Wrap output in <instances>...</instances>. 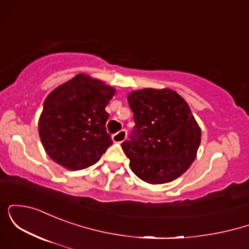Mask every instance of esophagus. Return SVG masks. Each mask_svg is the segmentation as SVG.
I'll return each instance as SVG.
<instances>
[{
    "label": "esophagus",
    "instance_id": "esophagus-1",
    "mask_svg": "<svg viewBox=\"0 0 249 249\" xmlns=\"http://www.w3.org/2000/svg\"><path fill=\"white\" fill-rule=\"evenodd\" d=\"M126 139V131L121 130L118 132L112 134V141L115 142H123Z\"/></svg>",
    "mask_w": 249,
    "mask_h": 249
}]
</instances>
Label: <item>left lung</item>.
Instances as JSON below:
<instances>
[{"label": "left lung", "instance_id": "1", "mask_svg": "<svg viewBox=\"0 0 249 249\" xmlns=\"http://www.w3.org/2000/svg\"><path fill=\"white\" fill-rule=\"evenodd\" d=\"M134 125L122 148L130 167L148 184H166L192 165L201 130L188 104L171 89H142L128 93Z\"/></svg>", "mask_w": 249, "mask_h": 249}]
</instances>
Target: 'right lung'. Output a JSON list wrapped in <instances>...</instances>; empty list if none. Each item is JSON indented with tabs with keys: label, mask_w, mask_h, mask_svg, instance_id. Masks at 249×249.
I'll list each match as a JSON object with an SVG mask.
<instances>
[{
	"label": "right lung",
	"mask_w": 249,
	"mask_h": 249,
	"mask_svg": "<svg viewBox=\"0 0 249 249\" xmlns=\"http://www.w3.org/2000/svg\"><path fill=\"white\" fill-rule=\"evenodd\" d=\"M116 89L87 73L76 75L45 98L38 133L45 152L71 171L96 164L112 144L105 107Z\"/></svg>",
	"instance_id": "right-lung-1"
}]
</instances>
